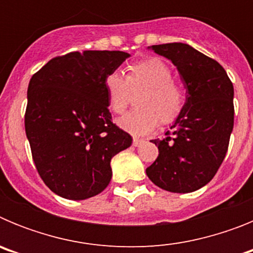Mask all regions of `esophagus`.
<instances>
[{
  "label": "esophagus",
  "mask_w": 253,
  "mask_h": 253,
  "mask_svg": "<svg viewBox=\"0 0 253 253\" xmlns=\"http://www.w3.org/2000/svg\"><path fill=\"white\" fill-rule=\"evenodd\" d=\"M144 142H146V140L140 139V138H133V146L134 147H139L140 144H143Z\"/></svg>",
  "instance_id": "34e87169"
}]
</instances>
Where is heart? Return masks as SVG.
<instances>
[{
  "instance_id": "obj_1",
  "label": "heart",
  "mask_w": 253,
  "mask_h": 253,
  "mask_svg": "<svg viewBox=\"0 0 253 253\" xmlns=\"http://www.w3.org/2000/svg\"><path fill=\"white\" fill-rule=\"evenodd\" d=\"M105 91L109 109L122 114L130 105L133 95L139 109L118 120L123 130L133 135H144L157 128L158 123L175 122L184 109L185 96L173 82V73L169 64L158 57H151L133 63L123 77L113 72L105 78Z\"/></svg>"
}]
</instances>
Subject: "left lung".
<instances>
[{
	"label": "left lung",
	"mask_w": 253,
	"mask_h": 253,
	"mask_svg": "<svg viewBox=\"0 0 253 253\" xmlns=\"http://www.w3.org/2000/svg\"><path fill=\"white\" fill-rule=\"evenodd\" d=\"M148 49L177 68L186 100L166 138L151 140L158 147V157L146 169L147 176L169 193H193L211 181L227 153L234 124L233 84L216 60L189 44Z\"/></svg>",
	"instance_id": "1"
}]
</instances>
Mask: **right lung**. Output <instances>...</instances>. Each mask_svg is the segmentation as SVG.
Masks as SVG:
<instances>
[{
    "mask_svg": "<svg viewBox=\"0 0 253 253\" xmlns=\"http://www.w3.org/2000/svg\"><path fill=\"white\" fill-rule=\"evenodd\" d=\"M130 54L73 51L53 58L29 82L25 131L40 177L57 195L84 200L106 189L111 158L131 146L113 124L105 78Z\"/></svg>",
    "mask_w": 253,
    "mask_h": 253,
    "instance_id": "right-lung-1",
    "label": "right lung"
}]
</instances>
